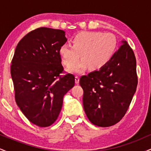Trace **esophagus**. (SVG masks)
Returning <instances> with one entry per match:
<instances>
[{
	"label": "esophagus",
	"mask_w": 151,
	"mask_h": 151,
	"mask_svg": "<svg viewBox=\"0 0 151 151\" xmlns=\"http://www.w3.org/2000/svg\"><path fill=\"white\" fill-rule=\"evenodd\" d=\"M79 81V77H78V76H76L75 77V83L76 84H78Z\"/></svg>",
	"instance_id": "1"
}]
</instances>
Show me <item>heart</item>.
Returning <instances> with one entry per match:
<instances>
[{"label":"heart","mask_w":151,"mask_h":151,"mask_svg":"<svg viewBox=\"0 0 151 151\" xmlns=\"http://www.w3.org/2000/svg\"><path fill=\"white\" fill-rule=\"evenodd\" d=\"M72 45H62L59 54L63 64L69 67L84 60L78 65L68 69L71 73H79L88 66L93 70L103 68L113 58L117 47L114 34L101 32H81L71 40Z\"/></svg>","instance_id":"1"}]
</instances>
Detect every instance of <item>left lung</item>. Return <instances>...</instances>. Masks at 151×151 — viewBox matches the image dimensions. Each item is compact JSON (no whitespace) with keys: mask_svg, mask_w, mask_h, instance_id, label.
I'll use <instances>...</instances> for the list:
<instances>
[{"mask_svg":"<svg viewBox=\"0 0 151 151\" xmlns=\"http://www.w3.org/2000/svg\"><path fill=\"white\" fill-rule=\"evenodd\" d=\"M83 106L95 126L109 127L124 116L136 91L134 52L125 40L103 68L81 77Z\"/></svg>","mask_w":151,"mask_h":151,"instance_id":"1","label":"left lung"}]
</instances>
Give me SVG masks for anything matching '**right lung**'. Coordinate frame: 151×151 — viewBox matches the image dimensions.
<instances>
[{"label": "right lung", "instance_id": "obj_1", "mask_svg": "<svg viewBox=\"0 0 151 151\" xmlns=\"http://www.w3.org/2000/svg\"><path fill=\"white\" fill-rule=\"evenodd\" d=\"M65 31L39 27L20 40L12 60L10 74L17 105L40 127L51 126L61 111L63 97L74 86L64 68L59 49L67 42Z\"/></svg>", "mask_w": 151, "mask_h": 151}]
</instances>
